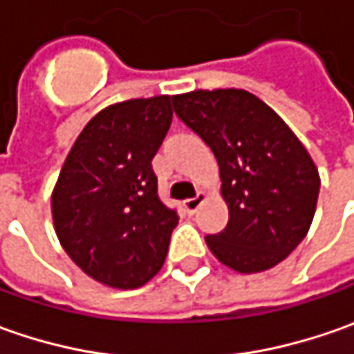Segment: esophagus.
<instances>
[{
	"label": "esophagus",
	"mask_w": 354,
	"mask_h": 354,
	"mask_svg": "<svg viewBox=\"0 0 354 354\" xmlns=\"http://www.w3.org/2000/svg\"><path fill=\"white\" fill-rule=\"evenodd\" d=\"M203 203H205V195H203V193H197V197L195 198H187V201L183 203L185 212H187V214H195Z\"/></svg>",
	"instance_id": "34e87169"
}]
</instances>
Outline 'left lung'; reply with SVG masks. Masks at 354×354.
Segmentation results:
<instances>
[{
    "mask_svg": "<svg viewBox=\"0 0 354 354\" xmlns=\"http://www.w3.org/2000/svg\"><path fill=\"white\" fill-rule=\"evenodd\" d=\"M171 100L218 163L228 225L205 236L216 260L240 274L286 260L306 238L319 197V173L304 143L246 90H193Z\"/></svg>",
    "mask_w": 354,
    "mask_h": 354,
    "instance_id": "obj_1",
    "label": "left lung"
}]
</instances>
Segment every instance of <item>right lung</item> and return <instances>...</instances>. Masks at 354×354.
I'll return each mask as SVG.
<instances>
[{"label":"right lung","mask_w":354,"mask_h":354,"mask_svg":"<svg viewBox=\"0 0 354 354\" xmlns=\"http://www.w3.org/2000/svg\"><path fill=\"white\" fill-rule=\"evenodd\" d=\"M171 120V96L104 108L76 138L53 189L61 246L104 286L142 288L165 262L179 216L157 197L151 159Z\"/></svg>","instance_id":"obj_1"}]
</instances>
